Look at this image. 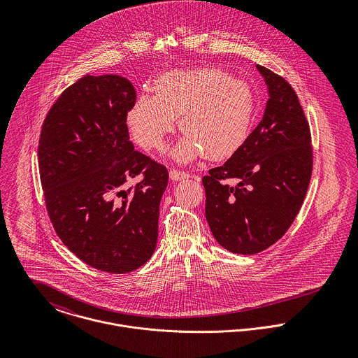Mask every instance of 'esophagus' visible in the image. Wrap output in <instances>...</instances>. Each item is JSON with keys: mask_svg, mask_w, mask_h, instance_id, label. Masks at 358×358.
<instances>
[{"mask_svg": "<svg viewBox=\"0 0 358 358\" xmlns=\"http://www.w3.org/2000/svg\"><path fill=\"white\" fill-rule=\"evenodd\" d=\"M190 175L187 172H183V171H179V169H171L169 171V179L171 180H183V179H187Z\"/></svg>", "mask_w": 358, "mask_h": 358, "instance_id": "1", "label": "esophagus"}]
</instances>
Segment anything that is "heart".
I'll return each mask as SVG.
<instances>
[{
  "label": "heart",
  "instance_id": "heart-1",
  "mask_svg": "<svg viewBox=\"0 0 358 358\" xmlns=\"http://www.w3.org/2000/svg\"><path fill=\"white\" fill-rule=\"evenodd\" d=\"M254 111L255 96L245 81L201 67L159 76L154 96L142 95L128 111L127 124L138 145L161 150L179 118L185 135L172 150L176 161L189 162L203 154L223 159L245 142Z\"/></svg>",
  "mask_w": 358,
  "mask_h": 358
}]
</instances>
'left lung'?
Masks as SVG:
<instances>
[{
	"label": "left lung",
	"instance_id": "left-lung-1",
	"mask_svg": "<svg viewBox=\"0 0 358 358\" xmlns=\"http://www.w3.org/2000/svg\"><path fill=\"white\" fill-rule=\"evenodd\" d=\"M256 69L268 95L263 118L236 153L203 178L209 229L220 247L241 255L264 251L285 234L313 168L308 122L295 91L271 70Z\"/></svg>",
	"mask_w": 358,
	"mask_h": 358
}]
</instances>
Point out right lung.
Segmentation results:
<instances>
[{
    "label": "right lung",
    "mask_w": 358,
    "mask_h": 358,
    "mask_svg": "<svg viewBox=\"0 0 358 358\" xmlns=\"http://www.w3.org/2000/svg\"><path fill=\"white\" fill-rule=\"evenodd\" d=\"M134 85L114 74L85 76L52 106L40 136L38 166L53 229L94 268L124 274L143 266L158 237L168 171L135 152L127 114ZM142 173L134 189L123 185Z\"/></svg>",
    "instance_id": "1"
}]
</instances>
